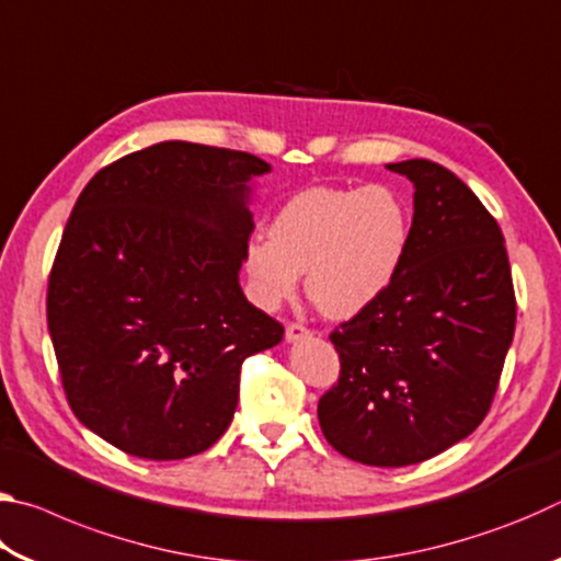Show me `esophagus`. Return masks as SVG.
<instances>
[{
  "label": "esophagus",
  "instance_id": "esophagus-1",
  "mask_svg": "<svg viewBox=\"0 0 561 561\" xmlns=\"http://www.w3.org/2000/svg\"><path fill=\"white\" fill-rule=\"evenodd\" d=\"M311 331L304 327V324H289L287 331H284V339L289 341V344H297V341H301L304 336H309Z\"/></svg>",
  "mask_w": 561,
  "mask_h": 561
}]
</instances>
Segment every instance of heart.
I'll use <instances>...</instances> for the list:
<instances>
[{"label": "heart", "instance_id": "1", "mask_svg": "<svg viewBox=\"0 0 561 561\" xmlns=\"http://www.w3.org/2000/svg\"><path fill=\"white\" fill-rule=\"evenodd\" d=\"M411 210L393 187H307L244 244L254 301L277 309L299 289L327 317L348 319L381 297L411 244Z\"/></svg>", "mask_w": 561, "mask_h": 561}]
</instances>
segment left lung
Instances as JSON below:
<instances>
[{
  "label": "left lung",
  "instance_id": "left-lung-1",
  "mask_svg": "<svg viewBox=\"0 0 561 561\" xmlns=\"http://www.w3.org/2000/svg\"><path fill=\"white\" fill-rule=\"evenodd\" d=\"M386 168L413 183L411 244L391 287L331 334L341 376L317 413L341 455L405 468L482 423L517 307L505 237L478 195L433 160Z\"/></svg>",
  "mask_w": 561,
  "mask_h": 561
}]
</instances>
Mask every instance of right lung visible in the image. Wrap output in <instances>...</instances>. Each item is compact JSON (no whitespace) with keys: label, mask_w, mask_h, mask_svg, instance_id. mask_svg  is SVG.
<instances>
[{"label":"right lung","mask_w":561,"mask_h":561,"mask_svg":"<svg viewBox=\"0 0 561 561\" xmlns=\"http://www.w3.org/2000/svg\"><path fill=\"white\" fill-rule=\"evenodd\" d=\"M262 158L163 140L99 170L56 252L46 319L73 413L118 450L183 460L220 440L242 360L279 321L240 287Z\"/></svg>","instance_id":"obj_1"}]
</instances>
